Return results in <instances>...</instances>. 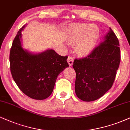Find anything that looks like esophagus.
I'll return each mask as SVG.
<instances>
[{
    "label": "esophagus",
    "mask_w": 130,
    "mask_h": 130,
    "mask_svg": "<svg viewBox=\"0 0 130 130\" xmlns=\"http://www.w3.org/2000/svg\"><path fill=\"white\" fill-rule=\"evenodd\" d=\"M68 64L69 65V66H72L73 63V59L72 57H69L68 58Z\"/></svg>",
    "instance_id": "esophagus-1"
}]
</instances>
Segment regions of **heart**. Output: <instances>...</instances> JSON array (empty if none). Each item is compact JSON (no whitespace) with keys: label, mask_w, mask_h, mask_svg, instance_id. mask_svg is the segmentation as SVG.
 I'll return each mask as SVG.
<instances>
[{"label":"heart","mask_w":130,"mask_h":130,"mask_svg":"<svg viewBox=\"0 0 130 130\" xmlns=\"http://www.w3.org/2000/svg\"><path fill=\"white\" fill-rule=\"evenodd\" d=\"M100 31L96 25L75 24L69 27L67 40L72 45H76V52L81 56L89 55L95 47Z\"/></svg>","instance_id":"obj_1"}]
</instances>
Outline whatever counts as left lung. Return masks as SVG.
<instances>
[{"label": "left lung", "instance_id": "obj_1", "mask_svg": "<svg viewBox=\"0 0 130 130\" xmlns=\"http://www.w3.org/2000/svg\"><path fill=\"white\" fill-rule=\"evenodd\" d=\"M119 43L110 28L104 41L86 57L75 59V90L78 98L93 101L111 89L121 61Z\"/></svg>", "mask_w": 130, "mask_h": 130}]
</instances>
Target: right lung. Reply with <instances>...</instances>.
I'll use <instances>...</instances> for the list:
<instances>
[{
	"mask_svg": "<svg viewBox=\"0 0 130 130\" xmlns=\"http://www.w3.org/2000/svg\"><path fill=\"white\" fill-rule=\"evenodd\" d=\"M14 38L10 54V70L20 90L31 98L45 99L54 90L58 75L69 67L68 56H61L53 49L32 54L22 46V31Z\"/></svg>",
	"mask_w": 130,
	"mask_h": 130,
	"instance_id": "add662e5",
	"label": "right lung"
}]
</instances>
